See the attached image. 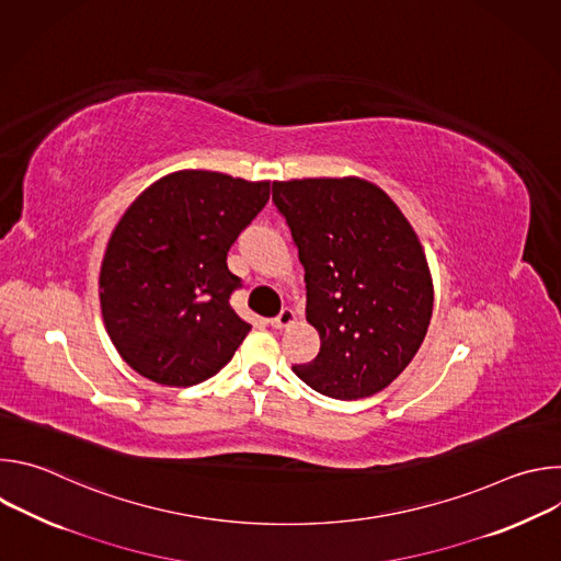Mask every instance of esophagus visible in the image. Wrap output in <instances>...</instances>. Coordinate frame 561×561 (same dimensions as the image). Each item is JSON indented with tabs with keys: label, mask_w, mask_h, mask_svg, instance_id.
I'll use <instances>...</instances> for the list:
<instances>
[{
	"label": "esophagus",
	"mask_w": 561,
	"mask_h": 561,
	"mask_svg": "<svg viewBox=\"0 0 561 561\" xmlns=\"http://www.w3.org/2000/svg\"><path fill=\"white\" fill-rule=\"evenodd\" d=\"M295 319H297V312H295L293 308H282V312L271 319V327H275V329H288V327L295 324Z\"/></svg>",
	"instance_id": "esophagus-1"
}]
</instances>
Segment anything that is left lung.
<instances>
[{"label": "left lung", "instance_id": "obj_1", "mask_svg": "<svg viewBox=\"0 0 561 561\" xmlns=\"http://www.w3.org/2000/svg\"><path fill=\"white\" fill-rule=\"evenodd\" d=\"M273 204L290 228L306 319L322 342L295 375L333 399L379 392L411 364L431 324L433 282L415 230L359 178L273 182Z\"/></svg>", "mask_w": 561, "mask_h": 561}]
</instances>
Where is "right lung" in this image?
<instances>
[{
  "instance_id": "right-lung-1",
  "label": "right lung",
  "mask_w": 561,
  "mask_h": 561,
  "mask_svg": "<svg viewBox=\"0 0 561 561\" xmlns=\"http://www.w3.org/2000/svg\"><path fill=\"white\" fill-rule=\"evenodd\" d=\"M268 182L180 171L146 188L115 226L100 273L111 342L141 377L195 386L251 331L230 306L242 279L228 249L266 206Z\"/></svg>"
}]
</instances>
